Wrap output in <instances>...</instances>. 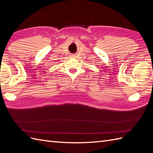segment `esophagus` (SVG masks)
Returning a JSON list of instances; mask_svg holds the SVG:
<instances>
[{
    "label": "esophagus",
    "instance_id": "1",
    "mask_svg": "<svg viewBox=\"0 0 153 153\" xmlns=\"http://www.w3.org/2000/svg\"><path fill=\"white\" fill-rule=\"evenodd\" d=\"M72 56H74V55H72Z\"/></svg>",
    "mask_w": 153,
    "mask_h": 153
}]
</instances>
